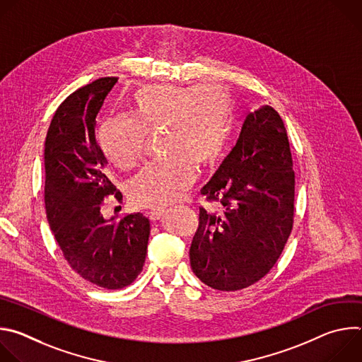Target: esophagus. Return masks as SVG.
Listing matches in <instances>:
<instances>
[{
    "label": "esophagus",
    "mask_w": 362,
    "mask_h": 362,
    "mask_svg": "<svg viewBox=\"0 0 362 362\" xmlns=\"http://www.w3.org/2000/svg\"><path fill=\"white\" fill-rule=\"evenodd\" d=\"M163 214H165V208H154L150 212V219L151 221H158V219H160L163 216Z\"/></svg>",
    "instance_id": "1"
}]
</instances>
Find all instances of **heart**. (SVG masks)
<instances>
[{
    "mask_svg": "<svg viewBox=\"0 0 362 362\" xmlns=\"http://www.w3.org/2000/svg\"><path fill=\"white\" fill-rule=\"evenodd\" d=\"M130 119H107L98 143L120 170L136 168L146 136L162 132L159 150L168 159L147 166L130 185V197L144 208H162L176 200L196 179V169L219 158L232 127V101L216 87L154 84L134 90Z\"/></svg>",
    "mask_w": 362,
    "mask_h": 362,
    "instance_id": "obj_1",
    "label": "heart"
}]
</instances>
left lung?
<instances>
[{"instance_id": "8db88e82", "label": "left lung", "mask_w": 362, "mask_h": 362, "mask_svg": "<svg viewBox=\"0 0 362 362\" xmlns=\"http://www.w3.org/2000/svg\"><path fill=\"white\" fill-rule=\"evenodd\" d=\"M200 193L221 202V211L200 208L189 250L193 274L228 292L264 278L293 223L292 156L275 109L265 105L246 116L236 144Z\"/></svg>"}]
</instances>
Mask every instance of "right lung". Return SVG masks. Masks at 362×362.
Masks as SVG:
<instances>
[{
  "instance_id": "right-lung-1",
  "label": "right lung",
  "mask_w": 362,
  "mask_h": 362,
  "mask_svg": "<svg viewBox=\"0 0 362 362\" xmlns=\"http://www.w3.org/2000/svg\"><path fill=\"white\" fill-rule=\"evenodd\" d=\"M116 77L98 78L70 94L57 109L44 143L47 221L69 265L86 281L122 289L141 272L150 221L141 214L101 215L103 199L122 200L106 173L95 140V117Z\"/></svg>"
}]
</instances>
